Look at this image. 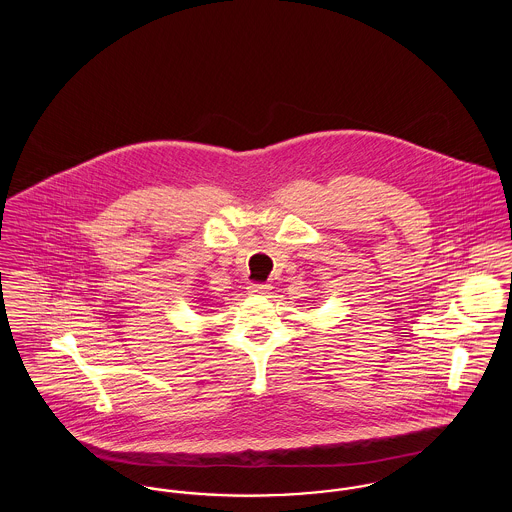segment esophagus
Here are the masks:
<instances>
[{
	"mask_svg": "<svg viewBox=\"0 0 512 512\" xmlns=\"http://www.w3.org/2000/svg\"><path fill=\"white\" fill-rule=\"evenodd\" d=\"M247 292L251 295H267L270 292V286L268 284H249Z\"/></svg>",
	"mask_w": 512,
	"mask_h": 512,
	"instance_id": "34e87169",
	"label": "esophagus"
}]
</instances>
